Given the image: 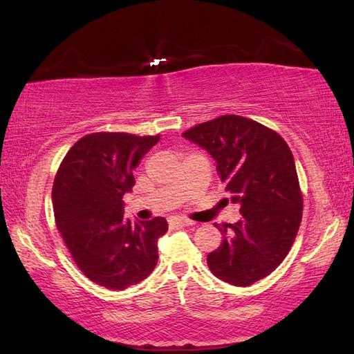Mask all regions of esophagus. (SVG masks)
Segmentation results:
<instances>
[{"mask_svg": "<svg viewBox=\"0 0 354 354\" xmlns=\"http://www.w3.org/2000/svg\"><path fill=\"white\" fill-rule=\"evenodd\" d=\"M171 224H176V226L185 227V226H192V224H194V221L187 220V218H173V220H171Z\"/></svg>", "mask_w": 354, "mask_h": 354, "instance_id": "obj_1", "label": "esophagus"}]
</instances>
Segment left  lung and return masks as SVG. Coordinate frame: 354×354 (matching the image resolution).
I'll return each instance as SVG.
<instances>
[{
  "label": "left lung",
  "instance_id": "obj_1",
  "mask_svg": "<svg viewBox=\"0 0 354 354\" xmlns=\"http://www.w3.org/2000/svg\"><path fill=\"white\" fill-rule=\"evenodd\" d=\"M183 136L215 159L224 190L240 204L239 221L215 223L223 241L207 255L209 269L226 283L252 285L283 261L300 226L304 199L292 153L271 128L235 114Z\"/></svg>",
  "mask_w": 354,
  "mask_h": 354
}]
</instances>
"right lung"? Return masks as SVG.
I'll return each instance as SVG.
<instances>
[{"instance_id": "right-lung-1", "label": "right lung", "mask_w": 354, "mask_h": 354, "mask_svg": "<svg viewBox=\"0 0 354 354\" xmlns=\"http://www.w3.org/2000/svg\"><path fill=\"white\" fill-rule=\"evenodd\" d=\"M159 136L93 133L71 147L53 185L57 229L86 277L108 289H125L149 277L158 263L162 216L131 223L124 198L133 170Z\"/></svg>"}]
</instances>
